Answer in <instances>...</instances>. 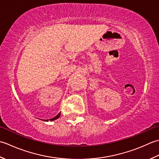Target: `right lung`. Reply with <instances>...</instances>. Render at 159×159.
I'll return each mask as SVG.
<instances>
[{"mask_svg": "<svg viewBox=\"0 0 159 159\" xmlns=\"http://www.w3.org/2000/svg\"><path fill=\"white\" fill-rule=\"evenodd\" d=\"M60 116V113H58V114L55 116V117H53V118H52V119H44V121H54V120H56V119H57L58 118H59Z\"/></svg>", "mask_w": 159, "mask_h": 159, "instance_id": "obj_1", "label": "right lung"}]
</instances>
